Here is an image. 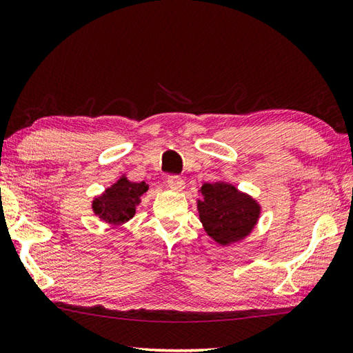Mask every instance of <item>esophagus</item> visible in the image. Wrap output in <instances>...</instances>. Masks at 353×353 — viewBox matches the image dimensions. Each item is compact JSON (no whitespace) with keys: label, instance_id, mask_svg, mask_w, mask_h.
<instances>
[{"label":"esophagus","instance_id":"obj_1","mask_svg":"<svg viewBox=\"0 0 353 353\" xmlns=\"http://www.w3.org/2000/svg\"><path fill=\"white\" fill-rule=\"evenodd\" d=\"M168 185H169V188H170L172 190H175V192H181V190L184 189L185 183H184V179H183L181 176H178V175H170V176H168Z\"/></svg>","mask_w":353,"mask_h":353}]
</instances>
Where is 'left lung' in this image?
Returning <instances> with one entry per match:
<instances>
[{"instance_id": "8db88e82", "label": "left lung", "mask_w": 353, "mask_h": 353, "mask_svg": "<svg viewBox=\"0 0 353 353\" xmlns=\"http://www.w3.org/2000/svg\"><path fill=\"white\" fill-rule=\"evenodd\" d=\"M198 194H201V199H196L199 221L216 244H235L254 232L261 215V205L255 198L228 181L205 183Z\"/></svg>"}]
</instances>
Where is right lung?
<instances>
[{"label": "right lung", "instance_id": "right-lung-1", "mask_svg": "<svg viewBox=\"0 0 353 353\" xmlns=\"http://www.w3.org/2000/svg\"><path fill=\"white\" fill-rule=\"evenodd\" d=\"M148 190L149 184L144 181L134 183L125 175H121L101 195L94 198L92 210L104 223L123 225L134 218L141 196Z\"/></svg>", "mask_w": 353, "mask_h": 353}]
</instances>
